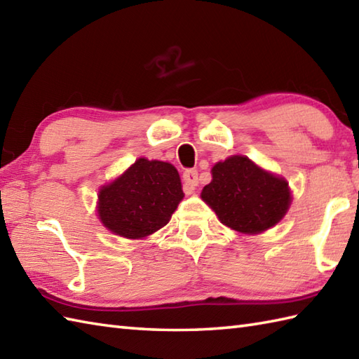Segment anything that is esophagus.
Segmentation results:
<instances>
[{
  "instance_id": "esophagus-1",
  "label": "esophagus",
  "mask_w": 359,
  "mask_h": 359,
  "mask_svg": "<svg viewBox=\"0 0 359 359\" xmlns=\"http://www.w3.org/2000/svg\"><path fill=\"white\" fill-rule=\"evenodd\" d=\"M197 171L196 170H187L184 172V182H185V187H187V191L191 193L194 191V188L199 184V177H197Z\"/></svg>"
}]
</instances>
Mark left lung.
Listing matches in <instances>:
<instances>
[{
	"label": "left lung",
	"mask_w": 359,
	"mask_h": 359,
	"mask_svg": "<svg viewBox=\"0 0 359 359\" xmlns=\"http://www.w3.org/2000/svg\"><path fill=\"white\" fill-rule=\"evenodd\" d=\"M202 201L234 231L259 234L276 225L292 203L288 182L262 170L245 156H231L211 170Z\"/></svg>",
	"instance_id": "left-lung-1"
}]
</instances>
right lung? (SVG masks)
Instances as JSON below:
<instances>
[{
    "instance_id": "obj_1",
    "label": "right lung",
    "mask_w": 359,
    "mask_h": 359,
    "mask_svg": "<svg viewBox=\"0 0 359 359\" xmlns=\"http://www.w3.org/2000/svg\"><path fill=\"white\" fill-rule=\"evenodd\" d=\"M184 199L177 170L168 162L139 158L98 191L102 224L126 239H143L165 226Z\"/></svg>"
}]
</instances>
